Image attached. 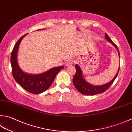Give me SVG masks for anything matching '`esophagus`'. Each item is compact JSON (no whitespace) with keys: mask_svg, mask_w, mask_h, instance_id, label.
I'll return each mask as SVG.
<instances>
[{"mask_svg":"<svg viewBox=\"0 0 132 132\" xmlns=\"http://www.w3.org/2000/svg\"><path fill=\"white\" fill-rule=\"evenodd\" d=\"M75 63V61L72 59H70L67 60V61L66 62V65L67 66H71L72 65V64Z\"/></svg>","mask_w":132,"mask_h":132,"instance_id":"34e87169","label":"esophagus"}]
</instances>
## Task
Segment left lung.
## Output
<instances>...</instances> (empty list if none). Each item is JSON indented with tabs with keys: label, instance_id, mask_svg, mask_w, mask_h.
<instances>
[{
	"label": "left lung",
	"instance_id": "1",
	"mask_svg": "<svg viewBox=\"0 0 132 132\" xmlns=\"http://www.w3.org/2000/svg\"><path fill=\"white\" fill-rule=\"evenodd\" d=\"M105 38L107 39V41L110 42V43L113 44V45L116 47V48L118 51L119 57L120 58V52H119L117 46L111 41L110 37H109V36L106 33H105ZM75 68L76 69V72L75 75L73 76L72 80L74 86L75 87V88L77 89V90H78L79 93L83 94V95H96V94H99L104 93V92L106 91L107 89L110 87V86L113 83L114 81L115 80L117 76L118 75L119 71H120V67H119L117 73L116 75L114 76V78L112 79V80L109 82L108 83H106L101 86H93L91 85L90 84H89L88 82L86 81L85 79H84L83 76V73H82V71L81 68H80V67H79L78 64H76Z\"/></svg>",
	"mask_w": 132,
	"mask_h": 132
}]
</instances>
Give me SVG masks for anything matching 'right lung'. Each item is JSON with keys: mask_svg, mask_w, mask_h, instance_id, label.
<instances>
[{"mask_svg": "<svg viewBox=\"0 0 132 132\" xmlns=\"http://www.w3.org/2000/svg\"><path fill=\"white\" fill-rule=\"evenodd\" d=\"M26 35L27 34L18 39L12 49L11 55L12 73L15 80L23 89L31 94H38L49 88L56 75L64 68V67H54L45 72L38 75L28 74L22 71L17 62V53L20 43Z\"/></svg>", "mask_w": 132, "mask_h": 132, "instance_id": "1", "label": "right lung"}]
</instances>
